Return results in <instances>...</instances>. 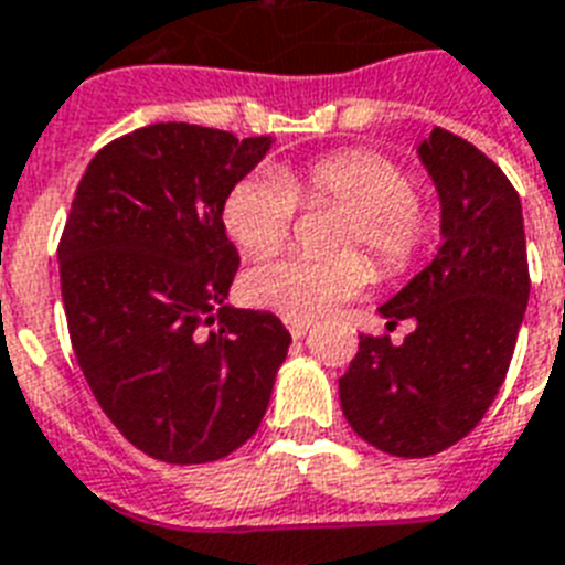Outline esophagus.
<instances>
[{
	"instance_id": "1",
	"label": "esophagus",
	"mask_w": 565,
	"mask_h": 565,
	"mask_svg": "<svg viewBox=\"0 0 565 565\" xmlns=\"http://www.w3.org/2000/svg\"><path fill=\"white\" fill-rule=\"evenodd\" d=\"M286 327L288 332H291V338H303L306 332H309V323H297V320H288Z\"/></svg>"
}]
</instances>
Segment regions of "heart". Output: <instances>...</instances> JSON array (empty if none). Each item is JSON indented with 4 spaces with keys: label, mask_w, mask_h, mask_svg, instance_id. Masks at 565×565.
<instances>
[{
    "label": "heart",
    "mask_w": 565,
    "mask_h": 565,
    "mask_svg": "<svg viewBox=\"0 0 565 565\" xmlns=\"http://www.w3.org/2000/svg\"><path fill=\"white\" fill-rule=\"evenodd\" d=\"M297 204L347 210L332 238V247L347 254L262 262L245 277L250 303L297 323L323 318L367 286L370 266L362 255L382 279L405 277L431 236V218L417 198V178L370 148L327 151L277 174L238 180L224 198L221 221L247 259H262L291 238Z\"/></svg>",
    "instance_id": "heart-1"
}]
</instances>
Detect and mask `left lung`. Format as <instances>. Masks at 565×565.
I'll use <instances>...</instances> for the list:
<instances>
[{
	"label": "left lung",
	"mask_w": 565,
	"mask_h": 565,
	"mask_svg": "<svg viewBox=\"0 0 565 565\" xmlns=\"http://www.w3.org/2000/svg\"><path fill=\"white\" fill-rule=\"evenodd\" d=\"M419 157L440 195L444 245L382 306L387 329L414 320L403 344L359 335L338 379L347 423L396 458L455 446L499 394L527 306L525 227L513 183L472 142L435 128Z\"/></svg>",
	"instance_id": "obj_1"
}]
</instances>
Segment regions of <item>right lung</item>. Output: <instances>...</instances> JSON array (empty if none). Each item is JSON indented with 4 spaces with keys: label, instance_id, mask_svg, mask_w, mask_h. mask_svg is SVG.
Masks as SVG:
<instances>
[{
    "label": "right lung",
    "instance_id": "add662e5",
    "mask_svg": "<svg viewBox=\"0 0 565 565\" xmlns=\"http://www.w3.org/2000/svg\"><path fill=\"white\" fill-rule=\"evenodd\" d=\"M270 137L160 121L93 157L63 224L61 295L89 391L139 452L210 463L254 437L291 335L224 306V198Z\"/></svg>",
    "mask_w": 565,
    "mask_h": 565
}]
</instances>
